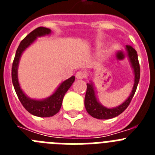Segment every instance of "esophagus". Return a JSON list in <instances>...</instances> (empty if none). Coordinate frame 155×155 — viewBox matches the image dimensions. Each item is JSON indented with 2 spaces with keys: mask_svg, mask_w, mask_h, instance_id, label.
<instances>
[{
  "mask_svg": "<svg viewBox=\"0 0 155 155\" xmlns=\"http://www.w3.org/2000/svg\"><path fill=\"white\" fill-rule=\"evenodd\" d=\"M85 77V74L83 71H78L76 73V78L77 79H83Z\"/></svg>",
  "mask_w": 155,
  "mask_h": 155,
  "instance_id": "obj_1",
  "label": "esophagus"
}]
</instances>
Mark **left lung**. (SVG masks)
Returning a JSON list of instances; mask_svg holds the SVG:
<instances>
[{
    "label": "left lung",
    "instance_id": "left-lung-1",
    "mask_svg": "<svg viewBox=\"0 0 155 155\" xmlns=\"http://www.w3.org/2000/svg\"><path fill=\"white\" fill-rule=\"evenodd\" d=\"M126 51H127V57H128L134 75V83L132 91L128 98L123 103L117 105L116 107L108 108L104 106L98 101L94 83L92 81H90L89 83H87V91H86L85 98H84V106H85L87 113L94 118L98 119V120H108V119L114 118L116 116H119L128 107L129 104L130 103L131 100L135 94L137 84L139 83L140 75V69L137 53L136 50L130 46H126Z\"/></svg>",
    "mask_w": 155,
    "mask_h": 155
}]
</instances>
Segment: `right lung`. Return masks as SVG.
Returning a JSON list of instances; mask_svg holds the SVG:
<instances>
[{"mask_svg":"<svg viewBox=\"0 0 155 155\" xmlns=\"http://www.w3.org/2000/svg\"><path fill=\"white\" fill-rule=\"evenodd\" d=\"M51 29L45 27H39L30 32L19 44L15 53V57L14 59L12 69V78L14 87L18 99L25 107L31 115L39 117H50L54 116L58 113L61 108L63 102V98L66 92L68 91L71 86L75 80V77L72 76L70 78L64 81L57 87L55 91L46 98L42 99H35L28 97L21 89L18 81V68L20 59L23 52L26 50L29 46H31L38 37L45 36L51 34Z\"/></svg>","mask_w":155,"mask_h":155,"instance_id":"1","label":"right lung"}]
</instances>
